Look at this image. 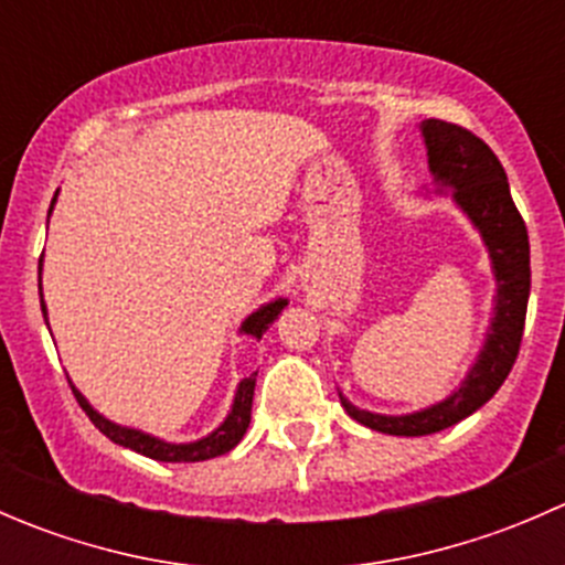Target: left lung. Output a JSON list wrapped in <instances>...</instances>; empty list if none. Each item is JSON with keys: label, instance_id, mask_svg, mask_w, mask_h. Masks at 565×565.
<instances>
[{"label": "left lung", "instance_id": "obj_1", "mask_svg": "<svg viewBox=\"0 0 565 565\" xmlns=\"http://www.w3.org/2000/svg\"><path fill=\"white\" fill-rule=\"evenodd\" d=\"M420 136H424L426 156H429L431 182L437 185L435 193L451 196V202L478 230L483 246H487L489 262H492L498 292H494L492 322H489L487 339H483L476 363L465 374L459 388L448 393L443 402L415 409V413L383 415L355 407L339 391L341 407L347 409L350 418L369 429L396 437H424L448 429L481 409L498 393L520 355L530 298L527 230L514 199H511L503 163L478 136L459 125L424 119Z\"/></svg>", "mask_w": 565, "mask_h": 565}]
</instances>
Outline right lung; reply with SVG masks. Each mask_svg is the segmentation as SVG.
<instances>
[{"label": "right lung", "instance_id": "1", "mask_svg": "<svg viewBox=\"0 0 565 565\" xmlns=\"http://www.w3.org/2000/svg\"><path fill=\"white\" fill-rule=\"evenodd\" d=\"M56 193H54V199H51V210H54ZM51 210H49V215H51ZM40 273H43V259H40V267H38V292H40V309H43V319H49V311H45V303H43V284H40ZM287 303H289L287 298H276V300H270V303L259 306L256 311H250V315L243 319L241 333L259 341L262 335H265V330L276 322L278 315L287 309ZM254 385H256V372L250 374V377L237 383L230 415L221 420L218 429H213L207 437H199V440H193V443H167V440H161V437L147 435V431H141V429H130V426L114 424V420H108L106 415H100L98 409L87 402V396H84L76 385L71 383V388H73V396H76V402L82 404L84 413L89 415V420H93V424L104 431L108 440L117 443V446L130 448V451L141 454V457H150L156 461H204V459L221 457V454H230L232 448L243 440V435H246V429L250 424Z\"/></svg>", "mask_w": 565, "mask_h": 565}]
</instances>
